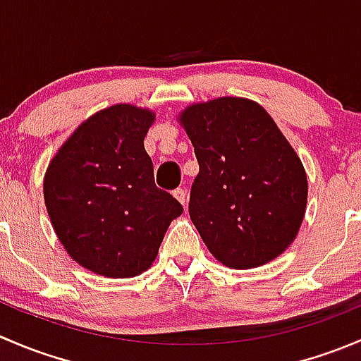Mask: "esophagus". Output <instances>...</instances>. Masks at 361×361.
I'll return each mask as SVG.
<instances>
[{
  "mask_svg": "<svg viewBox=\"0 0 361 361\" xmlns=\"http://www.w3.org/2000/svg\"><path fill=\"white\" fill-rule=\"evenodd\" d=\"M173 195H174V197H176L178 201H180L181 204H183V206H187L188 197H187V192H185L183 188H176V190L173 192Z\"/></svg>",
  "mask_w": 361,
  "mask_h": 361,
  "instance_id": "esophagus-1",
  "label": "esophagus"
}]
</instances>
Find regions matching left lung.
<instances>
[{"mask_svg": "<svg viewBox=\"0 0 361 361\" xmlns=\"http://www.w3.org/2000/svg\"><path fill=\"white\" fill-rule=\"evenodd\" d=\"M199 174L188 213L218 262L253 269L293 239L307 206V176L274 120L255 101L218 97L181 111Z\"/></svg>", "mask_w": 361, "mask_h": 361, "instance_id": "8db88e82", "label": "left lung"}]
</instances>
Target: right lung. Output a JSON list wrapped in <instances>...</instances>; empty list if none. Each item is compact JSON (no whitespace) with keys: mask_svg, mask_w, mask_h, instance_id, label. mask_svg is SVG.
<instances>
[{"mask_svg":"<svg viewBox=\"0 0 361 361\" xmlns=\"http://www.w3.org/2000/svg\"><path fill=\"white\" fill-rule=\"evenodd\" d=\"M155 113L133 104L97 111L50 160L43 197L68 255L106 278H133L154 264L183 207L155 187L143 140Z\"/></svg>","mask_w":361,"mask_h":361,"instance_id":"add662e5","label":"right lung"}]
</instances>
